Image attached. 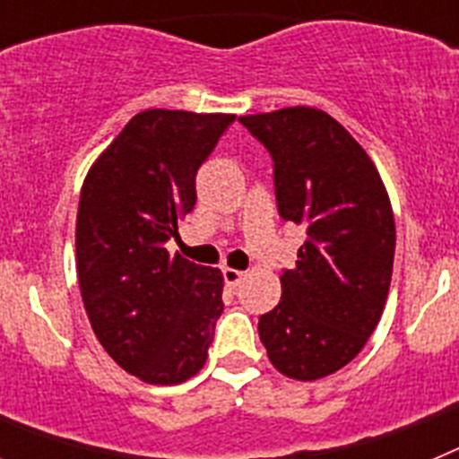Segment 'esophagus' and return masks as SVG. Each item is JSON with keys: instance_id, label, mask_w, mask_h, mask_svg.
I'll return each instance as SVG.
<instances>
[{"instance_id": "34e87169", "label": "esophagus", "mask_w": 459, "mask_h": 459, "mask_svg": "<svg viewBox=\"0 0 459 459\" xmlns=\"http://www.w3.org/2000/svg\"><path fill=\"white\" fill-rule=\"evenodd\" d=\"M222 278H225V285L227 287H238L241 285V280L246 278V273L243 271H237V269H222Z\"/></svg>"}]
</instances>
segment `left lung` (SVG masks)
Listing matches in <instances>:
<instances>
[{"instance_id":"8db88e82","label":"left lung","mask_w":459,"mask_h":459,"mask_svg":"<svg viewBox=\"0 0 459 459\" xmlns=\"http://www.w3.org/2000/svg\"><path fill=\"white\" fill-rule=\"evenodd\" d=\"M273 158L278 213L306 227L282 296L259 317V340L278 372L322 379L356 359L386 306L395 221L379 172L331 115L285 108L241 117Z\"/></svg>"}]
</instances>
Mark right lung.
<instances>
[{"mask_svg": "<svg viewBox=\"0 0 459 459\" xmlns=\"http://www.w3.org/2000/svg\"><path fill=\"white\" fill-rule=\"evenodd\" d=\"M234 115L144 109L82 184L75 257L84 310L117 366L172 386L204 366L222 312V273L169 255L197 200L195 177Z\"/></svg>", "mask_w": 459, "mask_h": 459, "instance_id": "add662e5", "label": "right lung"}]
</instances>
